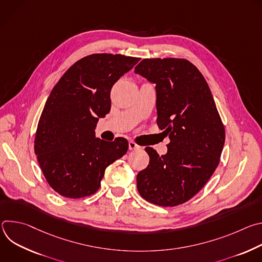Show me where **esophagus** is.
<instances>
[{"instance_id": "1", "label": "esophagus", "mask_w": 262, "mask_h": 262, "mask_svg": "<svg viewBox=\"0 0 262 262\" xmlns=\"http://www.w3.org/2000/svg\"><path fill=\"white\" fill-rule=\"evenodd\" d=\"M128 148H129V150H136V149L140 148V146L137 145L134 141H129L128 142Z\"/></svg>"}]
</instances>
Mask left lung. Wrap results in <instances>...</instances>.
Wrapping results in <instances>:
<instances>
[{"instance_id": "obj_1", "label": "left lung", "mask_w": 262, "mask_h": 262, "mask_svg": "<svg viewBox=\"0 0 262 262\" xmlns=\"http://www.w3.org/2000/svg\"><path fill=\"white\" fill-rule=\"evenodd\" d=\"M156 86L158 125L169 137L159 156L146 147L149 165L137 175L140 195L160 206L194 197L216 169L225 129L202 73L184 59H144L135 68Z\"/></svg>"}]
</instances>
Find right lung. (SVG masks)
<instances>
[{"mask_svg": "<svg viewBox=\"0 0 262 262\" xmlns=\"http://www.w3.org/2000/svg\"><path fill=\"white\" fill-rule=\"evenodd\" d=\"M139 58L93 54L74 63L53 88L35 137V154L46 179L63 197L94 194L107 166L128 149L124 138L95 137L100 118L111 110L113 85Z\"/></svg>", "mask_w": 262, "mask_h": 262, "instance_id": "right-lung-1", "label": "right lung"}]
</instances>
